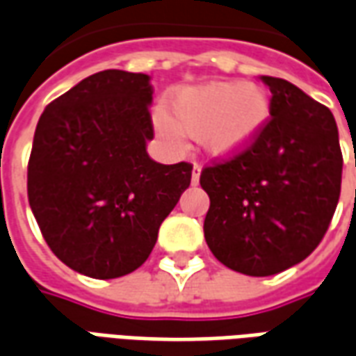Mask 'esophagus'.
Returning a JSON list of instances; mask_svg holds the SVG:
<instances>
[{
	"mask_svg": "<svg viewBox=\"0 0 356 356\" xmlns=\"http://www.w3.org/2000/svg\"><path fill=\"white\" fill-rule=\"evenodd\" d=\"M200 171H202L200 163H194V168H193V185H198V183H200Z\"/></svg>",
	"mask_w": 356,
	"mask_h": 356,
	"instance_id": "34e87169",
	"label": "esophagus"
}]
</instances>
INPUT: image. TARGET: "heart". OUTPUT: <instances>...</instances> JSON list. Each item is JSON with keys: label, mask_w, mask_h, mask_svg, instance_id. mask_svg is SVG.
<instances>
[{"label": "heart", "mask_w": 356, "mask_h": 356, "mask_svg": "<svg viewBox=\"0 0 356 356\" xmlns=\"http://www.w3.org/2000/svg\"><path fill=\"white\" fill-rule=\"evenodd\" d=\"M168 110L181 131L200 135L208 152L229 156L246 148L261 131L268 118V99L252 83L211 81L173 91ZM158 125L168 137H175L177 131L168 118H160Z\"/></svg>", "instance_id": "1"}]
</instances>
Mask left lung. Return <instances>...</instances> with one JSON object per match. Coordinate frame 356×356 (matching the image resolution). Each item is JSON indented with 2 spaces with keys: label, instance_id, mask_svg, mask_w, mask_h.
Returning <instances> with one entry per match:
<instances>
[{
  "label": "left lung",
  "instance_id": "left-lung-1",
  "mask_svg": "<svg viewBox=\"0 0 356 356\" xmlns=\"http://www.w3.org/2000/svg\"><path fill=\"white\" fill-rule=\"evenodd\" d=\"M268 118L255 139L202 170L204 236L225 267L270 276L298 265L328 231L343 156L334 114L293 83L261 76Z\"/></svg>",
  "mask_w": 356,
  "mask_h": 356
}]
</instances>
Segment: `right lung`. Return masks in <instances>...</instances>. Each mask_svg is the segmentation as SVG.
<instances>
[{"mask_svg":"<svg viewBox=\"0 0 356 356\" xmlns=\"http://www.w3.org/2000/svg\"><path fill=\"white\" fill-rule=\"evenodd\" d=\"M147 74L102 70L47 104L28 160V202L60 261L118 278L147 261L191 185L193 163L147 154L154 137Z\"/></svg>","mask_w":356,"mask_h":356,"instance_id":"add662e5","label":"right lung"}]
</instances>
